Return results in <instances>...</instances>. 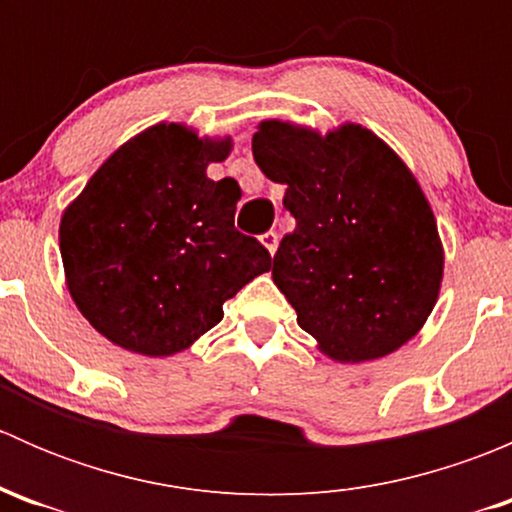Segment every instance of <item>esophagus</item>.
<instances>
[{
    "label": "esophagus",
    "instance_id": "esophagus-1",
    "mask_svg": "<svg viewBox=\"0 0 512 512\" xmlns=\"http://www.w3.org/2000/svg\"><path fill=\"white\" fill-rule=\"evenodd\" d=\"M260 240H262V245H265L267 250H270V255H275L277 245H280V235H277L275 230H270V232H265V235H262Z\"/></svg>",
    "mask_w": 512,
    "mask_h": 512
}]
</instances>
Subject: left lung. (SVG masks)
Returning <instances> with one entry per match:
<instances>
[{"mask_svg":"<svg viewBox=\"0 0 512 512\" xmlns=\"http://www.w3.org/2000/svg\"><path fill=\"white\" fill-rule=\"evenodd\" d=\"M262 173L287 185L297 220L272 260V280L297 324L337 361L391 354L436 304L443 250L416 178L366 128L317 136L265 121L252 136Z\"/></svg>","mask_w":512,"mask_h":512,"instance_id":"left-lung-1","label":"left lung"}]
</instances>
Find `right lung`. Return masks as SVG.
I'll list each match as a JSON object with an SVG mask.
<instances>
[{"label": "right lung", "mask_w": 512, "mask_h": 512, "mask_svg": "<svg viewBox=\"0 0 512 512\" xmlns=\"http://www.w3.org/2000/svg\"><path fill=\"white\" fill-rule=\"evenodd\" d=\"M227 153V141L160 123L118 148L61 218L71 297L118 347L183 352L270 270L267 247L235 230V180L205 175Z\"/></svg>", "instance_id": "obj_1"}]
</instances>
